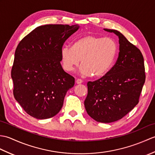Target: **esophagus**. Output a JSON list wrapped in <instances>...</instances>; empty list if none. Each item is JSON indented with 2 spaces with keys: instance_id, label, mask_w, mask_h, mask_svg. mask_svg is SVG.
I'll return each instance as SVG.
<instances>
[{
  "instance_id": "obj_1",
  "label": "esophagus",
  "mask_w": 155,
  "mask_h": 155,
  "mask_svg": "<svg viewBox=\"0 0 155 155\" xmlns=\"http://www.w3.org/2000/svg\"><path fill=\"white\" fill-rule=\"evenodd\" d=\"M83 82V80L80 79V78H77V79L76 80V83H77V84H81Z\"/></svg>"
}]
</instances>
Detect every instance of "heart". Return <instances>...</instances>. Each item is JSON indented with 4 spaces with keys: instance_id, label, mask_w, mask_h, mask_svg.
Wrapping results in <instances>:
<instances>
[{
    "instance_id": "obj_1",
    "label": "heart",
    "mask_w": 155,
    "mask_h": 155,
    "mask_svg": "<svg viewBox=\"0 0 155 155\" xmlns=\"http://www.w3.org/2000/svg\"><path fill=\"white\" fill-rule=\"evenodd\" d=\"M117 53V45L112 38L85 35L75 41L71 47L62 48L61 57L65 71H73L81 60L82 74L101 77L110 70Z\"/></svg>"
}]
</instances>
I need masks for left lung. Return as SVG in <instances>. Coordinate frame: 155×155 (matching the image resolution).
I'll list each match as a JSON object with an SVG mask.
<instances>
[{
    "mask_svg": "<svg viewBox=\"0 0 155 155\" xmlns=\"http://www.w3.org/2000/svg\"><path fill=\"white\" fill-rule=\"evenodd\" d=\"M104 30L118 37V57L103 77L88 82L84 107L94 120L109 123L121 119L139 103L146 76L139 49L118 31Z\"/></svg>",
    "mask_w": 155,
    "mask_h": 155,
    "instance_id": "1",
    "label": "left lung"
}]
</instances>
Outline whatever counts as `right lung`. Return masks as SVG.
<instances>
[{
	"instance_id": "obj_1",
	"label": "right lung",
	"mask_w": 155,
	"mask_h": 155,
	"mask_svg": "<svg viewBox=\"0 0 155 155\" xmlns=\"http://www.w3.org/2000/svg\"><path fill=\"white\" fill-rule=\"evenodd\" d=\"M77 25H46L34 29L16 48L11 77L13 94L30 116L47 119L63 105L74 78L61 64L65 41L77 31Z\"/></svg>"
}]
</instances>
